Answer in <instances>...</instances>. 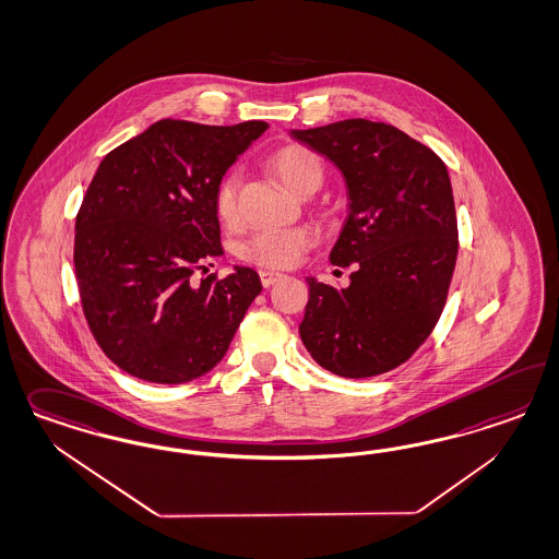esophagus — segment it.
<instances>
[{"label": "esophagus", "instance_id": "34e87169", "mask_svg": "<svg viewBox=\"0 0 559 559\" xmlns=\"http://www.w3.org/2000/svg\"><path fill=\"white\" fill-rule=\"evenodd\" d=\"M259 277H261V284L263 288H270L277 280H282V273H275V271H259Z\"/></svg>", "mask_w": 559, "mask_h": 559}]
</instances>
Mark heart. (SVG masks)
I'll return each instance as SVG.
<instances>
[{
  "instance_id": "heart-1",
  "label": "heart",
  "mask_w": 559,
  "mask_h": 559,
  "mask_svg": "<svg viewBox=\"0 0 559 559\" xmlns=\"http://www.w3.org/2000/svg\"><path fill=\"white\" fill-rule=\"evenodd\" d=\"M271 168L284 180V185L298 195L314 193L324 179V166L321 158L302 145L280 147L270 158ZM242 182V173L238 168L228 170L217 180L214 191V207L224 224L235 226L240 219L238 191ZM319 242V233L310 226H292V228H267L249 236L242 247L240 257L265 270H289L296 267L302 257Z\"/></svg>"
}]
</instances>
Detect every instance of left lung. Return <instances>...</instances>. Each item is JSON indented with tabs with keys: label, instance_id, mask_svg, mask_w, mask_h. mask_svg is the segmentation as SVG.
Returning <instances> with one entry per match:
<instances>
[{
	"label": "left lung",
	"instance_id": "obj_1",
	"mask_svg": "<svg viewBox=\"0 0 559 559\" xmlns=\"http://www.w3.org/2000/svg\"><path fill=\"white\" fill-rule=\"evenodd\" d=\"M292 135L342 168L352 203L329 259L356 265L342 292L308 277L300 337L324 370L379 377L414 356L447 305L459 251L447 164L380 121L345 119Z\"/></svg>",
	"mask_w": 559,
	"mask_h": 559
}]
</instances>
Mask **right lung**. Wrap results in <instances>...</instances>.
Wrapping results in <instances>:
<instances>
[{
	"mask_svg": "<svg viewBox=\"0 0 559 559\" xmlns=\"http://www.w3.org/2000/svg\"><path fill=\"white\" fill-rule=\"evenodd\" d=\"M265 129L163 119L98 166L75 216L73 265L92 335L127 374L182 384L228 352L261 280L251 267L204 275L224 254L214 191Z\"/></svg>",
	"mask_w": 559,
	"mask_h": 559,
	"instance_id": "right-lung-1",
	"label": "right lung"
}]
</instances>
